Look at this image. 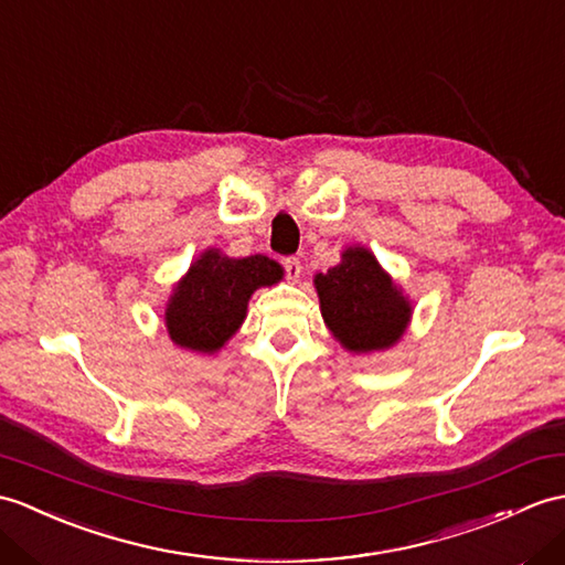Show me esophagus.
I'll list each match as a JSON object with an SVG mask.
<instances>
[{
    "label": "esophagus",
    "instance_id": "esophagus-1",
    "mask_svg": "<svg viewBox=\"0 0 565 565\" xmlns=\"http://www.w3.org/2000/svg\"><path fill=\"white\" fill-rule=\"evenodd\" d=\"M284 269H286V279L291 281V284H296L300 279V271H303L298 257H286L284 259Z\"/></svg>",
    "mask_w": 565,
    "mask_h": 565
}]
</instances>
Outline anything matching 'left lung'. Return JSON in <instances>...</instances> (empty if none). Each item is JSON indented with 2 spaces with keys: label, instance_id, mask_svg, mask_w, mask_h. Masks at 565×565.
Masks as SVG:
<instances>
[{
  "label": "left lung",
  "instance_id": "8db88e82",
  "mask_svg": "<svg viewBox=\"0 0 565 565\" xmlns=\"http://www.w3.org/2000/svg\"><path fill=\"white\" fill-rule=\"evenodd\" d=\"M324 324L347 351L369 353L397 344L412 318L409 298L371 250L347 247L342 262L315 277Z\"/></svg>",
  "mask_w": 565,
  "mask_h": 565
}]
</instances>
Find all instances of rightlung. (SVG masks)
<instances>
[{
	"instance_id": "obj_1",
	"label": "right lung",
	"mask_w": 565,
	"mask_h": 565,
	"mask_svg": "<svg viewBox=\"0 0 565 565\" xmlns=\"http://www.w3.org/2000/svg\"><path fill=\"white\" fill-rule=\"evenodd\" d=\"M284 269L265 255L226 257L216 247L188 269L166 306V327L182 349L214 353L238 332L245 320L247 300L259 286H271Z\"/></svg>"
}]
</instances>
